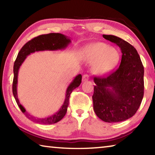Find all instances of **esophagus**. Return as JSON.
Wrapping results in <instances>:
<instances>
[{
  "instance_id": "1",
  "label": "esophagus",
  "mask_w": 155,
  "mask_h": 155,
  "mask_svg": "<svg viewBox=\"0 0 155 155\" xmlns=\"http://www.w3.org/2000/svg\"><path fill=\"white\" fill-rule=\"evenodd\" d=\"M89 79H90V77H89V75H87V74H84V75H83V78H82L83 81H88Z\"/></svg>"
}]
</instances>
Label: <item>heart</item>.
<instances>
[{
	"label": "heart",
	"instance_id": "heart-1",
	"mask_svg": "<svg viewBox=\"0 0 155 155\" xmlns=\"http://www.w3.org/2000/svg\"><path fill=\"white\" fill-rule=\"evenodd\" d=\"M84 57L87 62L93 63L92 71L96 74H104L115 67L118 61L119 53L106 44L98 42L86 47Z\"/></svg>",
	"mask_w": 155,
	"mask_h": 155
}]
</instances>
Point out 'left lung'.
I'll use <instances>...</instances> for the list:
<instances>
[{
	"label": "left lung",
	"mask_w": 155,
	"mask_h": 155,
	"mask_svg": "<svg viewBox=\"0 0 155 155\" xmlns=\"http://www.w3.org/2000/svg\"><path fill=\"white\" fill-rule=\"evenodd\" d=\"M103 38L118 46L122 55L119 68L105 77L94 78V110L106 122L124 121L133 117L143 97L144 70L134 47L117 36Z\"/></svg>",
	"instance_id": "1"
}]
</instances>
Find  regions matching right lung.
Here are the masks:
<instances>
[{
  "instance_id": "obj_1",
  "label": "right lung",
  "mask_w": 155,
  "mask_h": 155,
  "mask_svg": "<svg viewBox=\"0 0 155 155\" xmlns=\"http://www.w3.org/2000/svg\"><path fill=\"white\" fill-rule=\"evenodd\" d=\"M70 43V40L64 35L61 33H48L45 35H41L35 37L32 40L26 43L18 52L17 58L15 59L14 65V80H13L12 90L13 94L15 99V101L21 111L25 115V116L33 122L43 124H52L60 121L65 116L67 112V109L69 104V98L72 91L80 85L82 80V76L78 74L74 78L72 82L70 84L66 90L65 99L61 108L56 114L51 116L45 118H38L30 115L26 111L25 109L20 103L18 98L17 94V83L18 70L20 65L25 61L28 54L35 51H57V50L64 49Z\"/></svg>"
}]
</instances>
